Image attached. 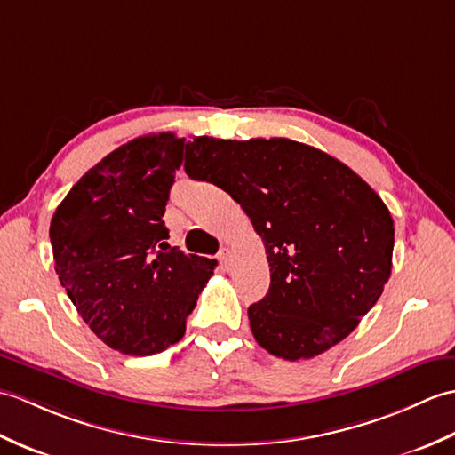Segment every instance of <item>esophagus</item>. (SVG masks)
Wrapping results in <instances>:
<instances>
[{"label":"esophagus","instance_id":"1","mask_svg":"<svg viewBox=\"0 0 455 455\" xmlns=\"http://www.w3.org/2000/svg\"><path fill=\"white\" fill-rule=\"evenodd\" d=\"M218 260H220L221 267H229V262H231V251H229V249H221L220 255H218Z\"/></svg>","mask_w":455,"mask_h":455}]
</instances>
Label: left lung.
<instances>
[{
    "label": "left lung",
    "instance_id": "8db88e82",
    "mask_svg": "<svg viewBox=\"0 0 455 455\" xmlns=\"http://www.w3.org/2000/svg\"><path fill=\"white\" fill-rule=\"evenodd\" d=\"M185 171L224 188L262 237L270 288L247 313L270 355H321L379 299L395 228L376 190L339 159L288 138L198 136Z\"/></svg>",
    "mask_w": 455,
    "mask_h": 455
}]
</instances>
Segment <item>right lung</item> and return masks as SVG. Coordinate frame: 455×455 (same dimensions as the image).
Wrapping results in <instances>:
<instances>
[{
    "label": "right lung",
    "mask_w": 455,
    "mask_h": 455,
    "mask_svg": "<svg viewBox=\"0 0 455 455\" xmlns=\"http://www.w3.org/2000/svg\"><path fill=\"white\" fill-rule=\"evenodd\" d=\"M185 138L140 136L77 180L50 221L54 268L89 329L123 355L149 356L185 335L216 260L165 250L164 214Z\"/></svg>",
    "instance_id": "add662e5"
}]
</instances>
